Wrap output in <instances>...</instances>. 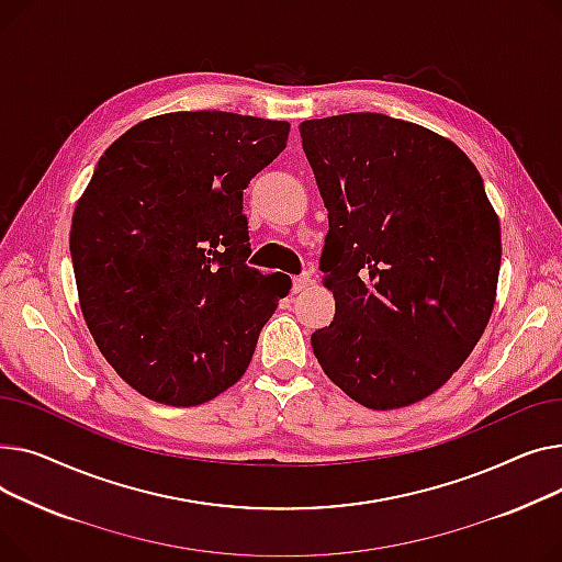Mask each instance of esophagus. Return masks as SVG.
I'll return each instance as SVG.
<instances>
[{
	"label": "esophagus",
	"instance_id": "1",
	"mask_svg": "<svg viewBox=\"0 0 562 562\" xmlns=\"http://www.w3.org/2000/svg\"><path fill=\"white\" fill-rule=\"evenodd\" d=\"M311 285V272H302L300 277L292 279V292H302Z\"/></svg>",
	"mask_w": 562,
	"mask_h": 562
}]
</instances>
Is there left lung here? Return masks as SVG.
Instances as JSON below:
<instances>
[{
  "label": "left lung",
  "instance_id": "1",
  "mask_svg": "<svg viewBox=\"0 0 562 562\" xmlns=\"http://www.w3.org/2000/svg\"><path fill=\"white\" fill-rule=\"evenodd\" d=\"M300 134L336 296L313 351L353 402L415 404L463 366L492 315L502 231L483 179L451 140L381 113L306 120Z\"/></svg>",
  "mask_w": 562,
  "mask_h": 562
}]
</instances>
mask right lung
Here are the masks:
<instances>
[{
    "label": "right lung",
    "mask_w": 562,
    "mask_h": 562,
    "mask_svg": "<svg viewBox=\"0 0 562 562\" xmlns=\"http://www.w3.org/2000/svg\"><path fill=\"white\" fill-rule=\"evenodd\" d=\"M288 122L222 111L131 126L99 158L70 254L79 304L113 370L147 400L204 404L247 370L290 277L247 266L243 190Z\"/></svg>",
    "instance_id": "1"
}]
</instances>
